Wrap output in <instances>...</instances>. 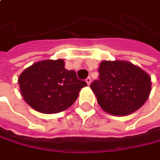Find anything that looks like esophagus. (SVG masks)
<instances>
[{
	"label": "esophagus",
	"instance_id": "esophagus-1",
	"mask_svg": "<svg viewBox=\"0 0 160 160\" xmlns=\"http://www.w3.org/2000/svg\"><path fill=\"white\" fill-rule=\"evenodd\" d=\"M91 81H92V79H91V77H87L86 79H85V82L87 83V84L89 85V84H91Z\"/></svg>",
	"mask_w": 160,
	"mask_h": 160
}]
</instances>
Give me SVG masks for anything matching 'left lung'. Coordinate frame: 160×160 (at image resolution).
<instances>
[{
    "instance_id": "8db88e82",
    "label": "left lung",
    "mask_w": 160,
    "mask_h": 160,
    "mask_svg": "<svg viewBox=\"0 0 160 160\" xmlns=\"http://www.w3.org/2000/svg\"><path fill=\"white\" fill-rule=\"evenodd\" d=\"M99 78L90 87L102 109L110 114L124 116L140 109L151 90L150 77L127 61H102Z\"/></svg>"
}]
</instances>
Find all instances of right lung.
Returning <instances> with one entry per match:
<instances>
[{"instance_id": "add662e5", "label": "right lung", "mask_w": 160, "mask_h": 160, "mask_svg": "<svg viewBox=\"0 0 160 160\" xmlns=\"http://www.w3.org/2000/svg\"><path fill=\"white\" fill-rule=\"evenodd\" d=\"M18 83L23 99L42 113H58L70 107L78 92L86 86L73 70H67L63 59L43 60L20 75Z\"/></svg>"}]
</instances>
